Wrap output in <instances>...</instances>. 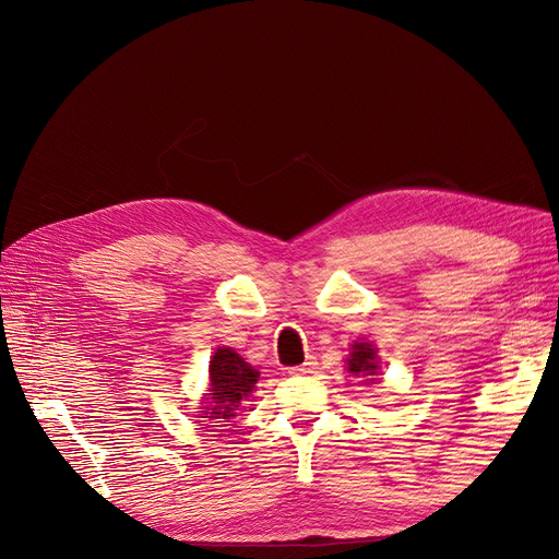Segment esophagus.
<instances>
[{
  "label": "esophagus",
  "instance_id": "esophagus-1",
  "mask_svg": "<svg viewBox=\"0 0 559 559\" xmlns=\"http://www.w3.org/2000/svg\"><path fill=\"white\" fill-rule=\"evenodd\" d=\"M314 369H317V360L310 356V358H306L304 365L292 367L289 373H295V376H308V373H314Z\"/></svg>",
  "mask_w": 559,
  "mask_h": 559
}]
</instances>
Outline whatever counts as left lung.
<instances>
[{
    "mask_svg": "<svg viewBox=\"0 0 559 559\" xmlns=\"http://www.w3.org/2000/svg\"><path fill=\"white\" fill-rule=\"evenodd\" d=\"M348 362V371L354 373H365V376H373L378 369V360H376V350L371 344L367 342H358L354 344V350H350Z\"/></svg>",
    "mask_w": 559,
    "mask_h": 559,
    "instance_id": "8db88e82",
    "label": "left lung"
}]
</instances>
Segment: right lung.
Returning a JSON list of instances; mask_svg holds the SVG:
<instances>
[{
	"label": "right lung",
	"instance_id": "1",
	"mask_svg": "<svg viewBox=\"0 0 559 559\" xmlns=\"http://www.w3.org/2000/svg\"><path fill=\"white\" fill-rule=\"evenodd\" d=\"M209 371H211L209 403H213V407H203L201 413H205V409H215V413H211L213 415L211 419L235 417L233 409L238 407L242 396H247L253 390L260 373L235 354L233 348H217Z\"/></svg>",
	"mask_w": 559,
	"mask_h": 559
}]
</instances>
